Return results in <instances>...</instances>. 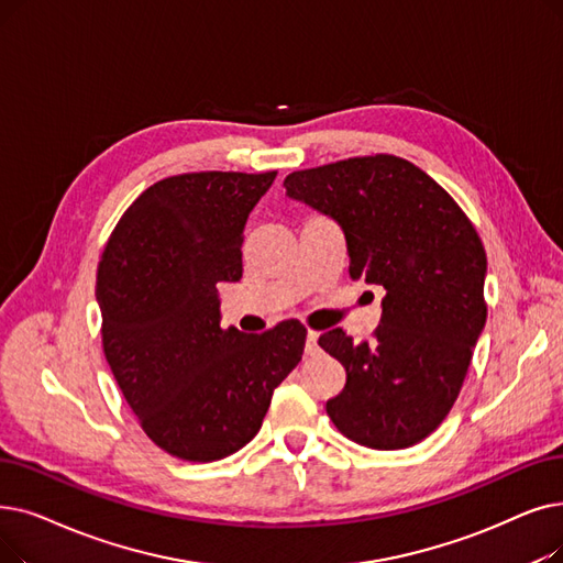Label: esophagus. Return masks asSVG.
<instances>
[{"instance_id":"34e87169","label":"esophagus","mask_w":563,"mask_h":563,"mask_svg":"<svg viewBox=\"0 0 563 563\" xmlns=\"http://www.w3.org/2000/svg\"><path fill=\"white\" fill-rule=\"evenodd\" d=\"M317 338H320V333H317V331H308V335H306V354H308V356L320 354V345H317Z\"/></svg>"}]
</instances>
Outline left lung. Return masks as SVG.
I'll list each match as a JSON object with an SVG mask.
<instances>
[{"label": "left lung", "mask_w": 563, "mask_h": 563, "mask_svg": "<svg viewBox=\"0 0 563 563\" xmlns=\"http://www.w3.org/2000/svg\"><path fill=\"white\" fill-rule=\"evenodd\" d=\"M291 200L340 225L350 276L384 289L373 342L331 329L320 347L347 384L333 426L379 451L419 444L451 411L485 327V249L451 195L413 163L377 154L291 173Z\"/></svg>", "instance_id": "8db88e82"}]
</instances>
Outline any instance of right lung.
<instances>
[{"label": "right lung", "instance_id": "obj_1", "mask_svg": "<svg viewBox=\"0 0 563 563\" xmlns=\"http://www.w3.org/2000/svg\"><path fill=\"white\" fill-rule=\"evenodd\" d=\"M276 173H188L146 188L112 230L96 274L103 352L156 446L213 462L262 428L274 388L297 368L306 327H221L218 283L243 274L249 213Z\"/></svg>", "mask_w": 563, "mask_h": 563}]
</instances>
